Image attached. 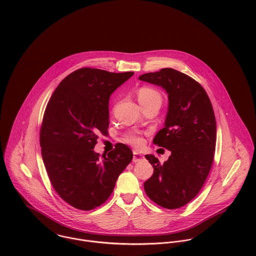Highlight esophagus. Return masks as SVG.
Segmentation results:
<instances>
[{
  "label": "esophagus",
  "mask_w": 256,
  "mask_h": 256,
  "mask_svg": "<svg viewBox=\"0 0 256 256\" xmlns=\"http://www.w3.org/2000/svg\"><path fill=\"white\" fill-rule=\"evenodd\" d=\"M133 162H141L145 158L144 154H142L141 152H139L138 150H133Z\"/></svg>",
  "instance_id": "1"
}]
</instances>
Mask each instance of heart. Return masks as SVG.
<instances>
[{
	"instance_id": "b5f03b06",
	"label": "heart",
	"mask_w": 256,
	"mask_h": 256,
	"mask_svg": "<svg viewBox=\"0 0 256 256\" xmlns=\"http://www.w3.org/2000/svg\"><path fill=\"white\" fill-rule=\"evenodd\" d=\"M138 100H139L140 104H148L152 100H160L162 102V96L156 90H154L152 88L144 86V88H141L138 92ZM125 141L127 143L136 146H141L144 142L143 137L138 133L128 134L125 137Z\"/></svg>"
}]
</instances>
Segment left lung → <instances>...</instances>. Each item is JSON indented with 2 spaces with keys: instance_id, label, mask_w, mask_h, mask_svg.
<instances>
[{
  "instance_id": "8db88e82",
  "label": "left lung",
  "mask_w": 256,
  "mask_h": 256,
  "mask_svg": "<svg viewBox=\"0 0 256 256\" xmlns=\"http://www.w3.org/2000/svg\"><path fill=\"white\" fill-rule=\"evenodd\" d=\"M139 80L162 86L168 94L164 127L154 144L172 152L162 164L154 154H146L154 174L144 189L158 205L178 209L198 194L210 172L217 135L213 106L200 84L174 69L144 74Z\"/></svg>"
}]
</instances>
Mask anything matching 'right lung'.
Wrapping results in <instances>:
<instances>
[{
  "label": "right lung",
  "instance_id": "obj_1",
  "mask_svg": "<svg viewBox=\"0 0 256 256\" xmlns=\"http://www.w3.org/2000/svg\"><path fill=\"white\" fill-rule=\"evenodd\" d=\"M134 74L82 68L56 88L40 129L41 154L52 186L80 210H92L110 198L119 174L133 158L124 144L102 156L94 150L108 134L111 94Z\"/></svg>",
  "mask_w": 256,
  "mask_h": 256
}]
</instances>
